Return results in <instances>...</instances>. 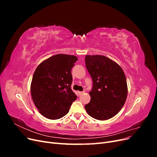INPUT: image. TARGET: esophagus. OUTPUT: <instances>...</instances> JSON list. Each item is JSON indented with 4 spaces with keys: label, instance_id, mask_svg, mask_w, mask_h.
<instances>
[{
    "label": "esophagus",
    "instance_id": "34e87169",
    "mask_svg": "<svg viewBox=\"0 0 157 157\" xmlns=\"http://www.w3.org/2000/svg\"><path fill=\"white\" fill-rule=\"evenodd\" d=\"M78 94H79V96H81V95L84 94V92H78Z\"/></svg>",
    "mask_w": 157,
    "mask_h": 157
}]
</instances>
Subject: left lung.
Returning a JSON list of instances; mask_svg holds the SVG:
<instances>
[{
    "label": "left lung",
    "mask_w": 157,
    "mask_h": 157,
    "mask_svg": "<svg viewBox=\"0 0 157 157\" xmlns=\"http://www.w3.org/2000/svg\"><path fill=\"white\" fill-rule=\"evenodd\" d=\"M85 62L93 80L91 99L85 109L95 119L108 120L121 110L126 100L125 74L119 65L104 56L87 55Z\"/></svg>",
    "instance_id": "1"
}]
</instances>
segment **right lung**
I'll list each match as a JSON object with an SVG mask.
<instances>
[{
    "instance_id": "add662e5",
    "label": "right lung",
    "mask_w": 157,
    "mask_h": 157,
    "mask_svg": "<svg viewBox=\"0 0 157 157\" xmlns=\"http://www.w3.org/2000/svg\"><path fill=\"white\" fill-rule=\"evenodd\" d=\"M78 60L73 55L57 54L36 67L31 84L33 103L42 116L56 120L67 115L77 96L71 90V69Z\"/></svg>"
}]
</instances>
